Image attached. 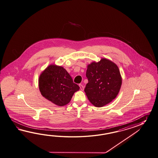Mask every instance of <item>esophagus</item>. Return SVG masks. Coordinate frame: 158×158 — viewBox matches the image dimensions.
Returning a JSON list of instances; mask_svg holds the SVG:
<instances>
[{"label":"esophagus","instance_id":"obj_1","mask_svg":"<svg viewBox=\"0 0 158 158\" xmlns=\"http://www.w3.org/2000/svg\"><path fill=\"white\" fill-rule=\"evenodd\" d=\"M79 86H80V89H81V90H84V86H83L82 85H79Z\"/></svg>","mask_w":158,"mask_h":158}]
</instances>
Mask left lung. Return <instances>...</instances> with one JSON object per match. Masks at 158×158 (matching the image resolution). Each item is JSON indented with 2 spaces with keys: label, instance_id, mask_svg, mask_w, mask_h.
Masks as SVG:
<instances>
[{
  "label": "left lung",
  "instance_id": "8db88e82",
  "mask_svg": "<svg viewBox=\"0 0 158 158\" xmlns=\"http://www.w3.org/2000/svg\"><path fill=\"white\" fill-rule=\"evenodd\" d=\"M86 76L88 83L84 89L89 101L95 107L111 102L118 95L122 77L117 65L106 59L88 65Z\"/></svg>",
  "mask_w": 158,
  "mask_h": 158
}]
</instances>
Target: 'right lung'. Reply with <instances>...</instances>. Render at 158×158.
Masks as SVG:
<instances>
[{
	"label": "right lung",
	"instance_id": "add662e5",
	"mask_svg": "<svg viewBox=\"0 0 158 158\" xmlns=\"http://www.w3.org/2000/svg\"><path fill=\"white\" fill-rule=\"evenodd\" d=\"M39 86L44 98L59 106L69 102L74 93L80 89L66 70L56 65H50L41 73Z\"/></svg>",
	"mask_w": 158,
	"mask_h": 158
}]
</instances>
